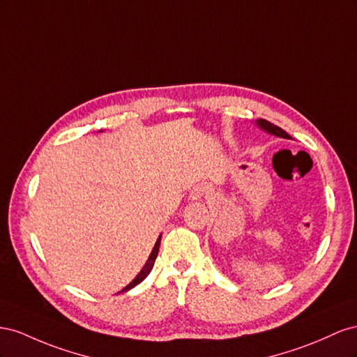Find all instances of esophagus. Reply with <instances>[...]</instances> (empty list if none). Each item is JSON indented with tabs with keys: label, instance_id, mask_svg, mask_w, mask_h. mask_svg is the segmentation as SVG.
<instances>
[{
	"label": "esophagus",
	"instance_id": "1",
	"mask_svg": "<svg viewBox=\"0 0 357 357\" xmlns=\"http://www.w3.org/2000/svg\"><path fill=\"white\" fill-rule=\"evenodd\" d=\"M205 192H206V187L199 184V185L192 187V188L190 190L188 199H190V200H199V199H202L203 196H205Z\"/></svg>",
	"mask_w": 357,
	"mask_h": 357
}]
</instances>
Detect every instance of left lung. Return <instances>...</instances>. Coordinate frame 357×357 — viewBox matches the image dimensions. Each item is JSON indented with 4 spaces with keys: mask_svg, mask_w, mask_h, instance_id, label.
Returning <instances> with one entry per match:
<instances>
[{
    "mask_svg": "<svg viewBox=\"0 0 357 357\" xmlns=\"http://www.w3.org/2000/svg\"><path fill=\"white\" fill-rule=\"evenodd\" d=\"M257 122H259V126H260L263 130H266L268 133H271V135H275V136L282 137V139H291L282 128H280V127H277V126H273L272 122H269V121H266V119H259Z\"/></svg>",
    "mask_w": 357,
    "mask_h": 357,
    "instance_id": "left-lung-1",
    "label": "left lung"
}]
</instances>
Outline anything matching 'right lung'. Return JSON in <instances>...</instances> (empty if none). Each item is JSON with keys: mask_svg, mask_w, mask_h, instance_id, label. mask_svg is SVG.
I'll use <instances>...</instances> for the list:
<instances>
[{"mask_svg": "<svg viewBox=\"0 0 357 357\" xmlns=\"http://www.w3.org/2000/svg\"><path fill=\"white\" fill-rule=\"evenodd\" d=\"M160 241H161V236L157 239L154 250H152L149 259H148V260H146V263H145V266L142 268V271L137 273V277H136L133 281H131L127 287L122 289L119 293H124V291H127V290H130V289H133L135 286H137L139 282H142V281H144V280L148 277V273L152 271V266H154L155 259H157V254H158V250H160Z\"/></svg>", "mask_w": 357, "mask_h": 357, "instance_id": "obj_1", "label": "right lung"}]
</instances>
